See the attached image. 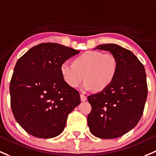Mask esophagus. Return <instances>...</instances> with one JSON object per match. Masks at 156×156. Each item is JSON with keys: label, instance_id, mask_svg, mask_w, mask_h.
<instances>
[{"label": "esophagus", "instance_id": "1", "mask_svg": "<svg viewBox=\"0 0 156 156\" xmlns=\"http://www.w3.org/2000/svg\"><path fill=\"white\" fill-rule=\"evenodd\" d=\"M80 97H81V101H85L87 100V96H84V95H83V94L80 95Z\"/></svg>", "mask_w": 156, "mask_h": 156}]
</instances>
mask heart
<instances>
[{
    "label": "heart",
    "mask_w": 156,
    "mask_h": 156,
    "mask_svg": "<svg viewBox=\"0 0 156 156\" xmlns=\"http://www.w3.org/2000/svg\"><path fill=\"white\" fill-rule=\"evenodd\" d=\"M118 69L114 55L99 51H87L73 60V64L63 63L60 70L63 81L73 88L79 87L83 78L84 90L103 91L114 82Z\"/></svg>",
    "instance_id": "1"
}]
</instances>
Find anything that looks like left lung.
Here are the masks:
<instances>
[{
	"label": "left lung",
	"mask_w": 156,
	"mask_h": 156,
	"mask_svg": "<svg viewBox=\"0 0 156 156\" xmlns=\"http://www.w3.org/2000/svg\"><path fill=\"white\" fill-rule=\"evenodd\" d=\"M94 49L114 55L118 69L109 87L87 97L92 107L88 126L96 137L117 138L135 127L143 114L147 97L145 69L131 51L116 44L99 45Z\"/></svg>",
	"instance_id": "obj_1"
}]
</instances>
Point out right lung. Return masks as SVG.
I'll return each mask as SVG.
<instances>
[{
	"instance_id": "1",
	"label": "right lung",
	"mask_w": 156,
	"mask_h": 156,
	"mask_svg": "<svg viewBox=\"0 0 156 156\" xmlns=\"http://www.w3.org/2000/svg\"><path fill=\"white\" fill-rule=\"evenodd\" d=\"M79 53L58 43H41L18 60L9 86L16 120L39 138L61 134L69 113L81 103L78 90L63 81L60 65Z\"/></svg>"
}]
</instances>
